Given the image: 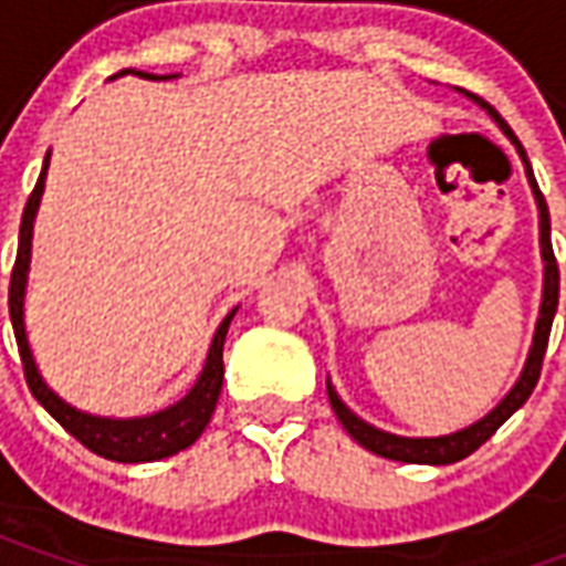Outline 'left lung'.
<instances>
[{"mask_svg": "<svg viewBox=\"0 0 566 566\" xmlns=\"http://www.w3.org/2000/svg\"><path fill=\"white\" fill-rule=\"evenodd\" d=\"M470 96L479 99L475 93H470ZM479 103L485 105L488 115L494 117V120L500 124V129H503V133L518 145V139L512 136L510 124L494 112V105H488L485 99H479ZM518 154L524 157L522 145H518ZM527 178H531V185H534L536 206H539V245H543V260H546V287H543V306H539V321H536L534 348H531V355H527L522 379L515 381V388L503 397V403H500L491 416H485L482 421H475L473 427H467V430H461V433H451V437H437V439H406V437H394V433H385V430H376V427H369L367 421H360L355 412H348V409L343 406V400L336 397V391L327 388L336 418L343 421V427L352 433V439L360 442L367 451H373V454L388 458V461H403V463L463 461V458H467V454H473L479 446H485L488 439L494 437V430H497V427L503 424V421H506L518 406H524V400L534 394L536 381H539V369H543V357H546L552 318H555V308H558L560 275H558V260H555V251H552V233H548V230H552V223H548V206H546V199H543V193H539V187H536V178L534 172H531V166H527Z\"/></svg>", "mask_w": 566, "mask_h": 566, "instance_id": "left-lung-1", "label": "left lung"}]
</instances>
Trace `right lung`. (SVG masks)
Segmentation results:
<instances>
[{"label":"right lung","instance_id":"add662e5","mask_svg":"<svg viewBox=\"0 0 566 566\" xmlns=\"http://www.w3.org/2000/svg\"><path fill=\"white\" fill-rule=\"evenodd\" d=\"M129 69H124L120 75H127ZM142 78H154L148 72H136ZM48 169V160H44ZM44 169L39 175V181L32 187L30 199H27V209L20 218V242H18V260H14V270H11V284H8V312H11V324H14V339H18L20 364H23V376L30 385L32 397L51 412V416L66 427L72 437L78 439L84 449H91L99 458L117 463H145V461H160L169 454L185 451L187 446H193L199 433L206 430L211 421V412L218 406L223 385V339H227V327L233 321L235 308L221 321V327L214 333V343H211L209 360L202 376L193 385V391L187 394L185 400H178L169 409H163L157 416L148 418H133V421H112V418H96L84 416L78 409L66 406L56 397L39 376V369L32 364L30 345H27V331H23V284H27V270H30V239H32V221H35V209H39V199L44 190Z\"/></svg>","mask_w":566,"mask_h":566}]
</instances>
